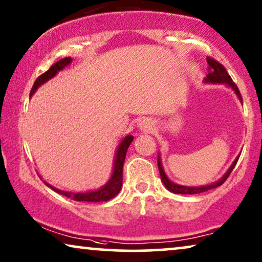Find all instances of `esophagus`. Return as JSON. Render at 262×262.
<instances>
[{
    "instance_id": "esophagus-1",
    "label": "esophagus",
    "mask_w": 262,
    "mask_h": 262,
    "mask_svg": "<svg viewBox=\"0 0 262 262\" xmlns=\"http://www.w3.org/2000/svg\"><path fill=\"white\" fill-rule=\"evenodd\" d=\"M138 125L142 132H146V133H151L153 130V122L148 120V118H142Z\"/></svg>"
}]
</instances>
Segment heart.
I'll list each match as a JSON object with an SVG mask.
<instances>
[{
    "label": "heart",
    "mask_w": 262,
    "mask_h": 262,
    "mask_svg": "<svg viewBox=\"0 0 262 262\" xmlns=\"http://www.w3.org/2000/svg\"><path fill=\"white\" fill-rule=\"evenodd\" d=\"M113 115H114V114H113V113H111V114H110V116H113Z\"/></svg>",
    "instance_id": "obj_1"
}]
</instances>
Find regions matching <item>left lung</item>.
Masks as SVG:
<instances>
[{
    "mask_svg": "<svg viewBox=\"0 0 262 262\" xmlns=\"http://www.w3.org/2000/svg\"><path fill=\"white\" fill-rule=\"evenodd\" d=\"M207 63L210 67H208V74L205 79V82H212V83H226V85L231 87V89L235 91V93L238 97V99L242 102V96H241L238 87L236 86V83L232 81L231 76L229 75V73L226 72V69L222 63H219L218 61H215L214 58L207 57ZM239 157H237L235 159V162L232 163V165L230 166V169L226 171L224 176L222 177L221 180L217 181V182L208 184V186H201V187H186V186H180V184H176L167 179L166 173L164 172V169L162 166V160H160V157H158V169H159V173H160V179H162L164 186L166 187V189H169L171 193L175 194H199V193H204V191H207L210 189H213V188H217L219 186H222L223 183L225 182L226 179H228L230 173L235 167L237 160H238Z\"/></svg>",
    "mask_w": 262,
    "mask_h": 262,
    "instance_id": "8db88e82",
    "label": "left lung"
}]
</instances>
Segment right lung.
Instances as JSON below:
<instances>
[{"label":"right lung","mask_w":262,"mask_h":262,"mask_svg":"<svg viewBox=\"0 0 262 262\" xmlns=\"http://www.w3.org/2000/svg\"><path fill=\"white\" fill-rule=\"evenodd\" d=\"M72 62L71 57H64L62 60L57 61L55 64H52L49 71H47L43 74L38 76L34 81L32 90H31L30 96H32L36 90L39 87L40 85H43L44 82H47L48 80H50L51 78L57 74L58 72L62 71L64 67ZM133 135H127L123 140L121 141V144L118 145V148L116 151V156H115V164H114V171L113 175H111V179L107 181V183L105 186L100 188L98 190L95 191H85V193H71V191H63L57 189V188L50 186V184L47 183L44 181V183L47 184L48 187H50L52 190H55L56 193L64 195V196L71 198L75 201H87V202H100V201H107L110 199H113L114 196L120 193L121 188H122V173H123V164H124V159H125V153H127V149L129 147V145L132 144L133 141Z\"/></svg>","instance_id":"1"}]
</instances>
